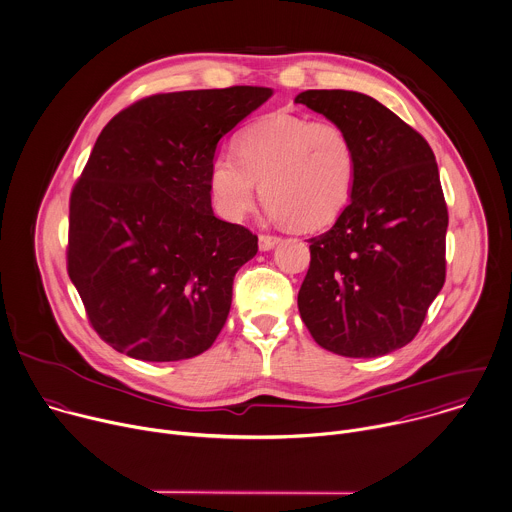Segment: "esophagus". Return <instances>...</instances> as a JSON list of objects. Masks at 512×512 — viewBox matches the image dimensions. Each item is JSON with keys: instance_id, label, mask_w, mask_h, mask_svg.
I'll use <instances>...</instances> for the list:
<instances>
[{"instance_id": "1", "label": "esophagus", "mask_w": 512, "mask_h": 512, "mask_svg": "<svg viewBox=\"0 0 512 512\" xmlns=\"http://www.w3.org/2000/svg\"><path fill=\"white\" fill-rule=\"evenodd\" d=\"M278 242H280V238L278 236H270V234H260V238H258V244H260L262 252L272 250Z\"/></svg>"}]
</instances>
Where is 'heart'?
<instances>
[{
	"instance_id": "heart-1",
	"label": "heart",
	"mask_w": 512,
	"mask_h": 512,
	"mask_svg": "<svg viewBox=\"0 0 512 512\" xmlns=\"http://www.w3.org/2000/svg\"><path fill=\"white\" fill-rule=\"evenodd\" d=\"M354 180L356 152L342 126L270 114L236 138V154L212 158L208 190L216 212L238 222L254 208L260 184L276 220L318 230L348 206Z\"/></svg>"
}]
</instances>
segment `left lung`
Returning a JSON list of instances; mask_svg holds the SVG:
<instances>
[{"label":"left lung","mask_w":512,"mask_h":512,"mask_svg":"<svg viewBox=\"0 0 512 512\" xmlns=\"http://www.w3.org/2000/svg\"><path fill=\"white\" fill-rule=\"evenodd\" d=\"M294 102L342 126L356 152L348 206L308 240L300 316L334 354L384 356L418 334L446 278L448 212L434 154L366 94L306 90Z\"/></svg>","instance_id":"obj_1"}]
</instances>
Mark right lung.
I'll use <instances>...</instances> for the list:
<instances>
[{"mask_svg": "<svg viewBox=\"0 0 512 512\" xmlns=\"http://www.w3.org/2000/svg\"><path fill=\"white\" fill-rule=\"evenodd\" d=\"M270 96L258 86L156 94L102 130L70 198L68 274L114 350L174 362L214 344L258 236L214 216L210 162Z\"/></svg>", "mask_w": 512, "mask_h": 512, "instance_id": "add662e5", "label": "right lung"}]
</instances>
